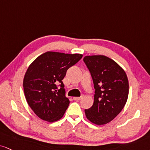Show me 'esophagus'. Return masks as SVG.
<instances>
[{"label": "esophagus", "instance_id": "34e87169", "mask_svg": "<svg viewBox=\"0 0 150 150\" xmlns=\"http://www.w3.org/2000/svg\"><path fill=\"white\" fill-rule=\"evenodd\" d=\"M81 99H82V97H74L73 98L74 100H75V101H80Z\"/></svg>", "mask_w": 150, "mask_h": 150}]
</instances>
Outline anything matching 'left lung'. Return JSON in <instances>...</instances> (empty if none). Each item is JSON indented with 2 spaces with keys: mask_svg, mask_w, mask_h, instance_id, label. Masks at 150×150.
Segmentation results:
<instances>
[{
  "mask_svg": "<svg viewBox=\"0 0 150 150\" xmlns=\"http://www.w3.org/2000/svg\"><path fill=\"white\" fill-rule=\"evenodd\" d=\"M83 60L91 74L95 89L93 105L85 110L86 116L92 123L106 125L126 104L129 95L128 78L117 62L105 55H87Z\"/></svg>",
  "mask_w": 150,
  "mask_h": 150,
  "instance_id": "1",
  "label": "left lung"
}]
</instances>
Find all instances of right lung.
Segmentation results:
<instances>
[{"label":"right lung","mask_w":150,"mask_h":150,"mask_svg":"<svg viewBox=\"0 0 150 150\" xmlns=\"http://www.w3.org/2000/svg\"><path fill=\"white\" fill-rule=\"evenodd\" d=\"M83 55L47 51L29 65L23 78L28 104L40 119L53 122L64 115L70 101L65 97L62 79L67 70L78 62ZM61 84L57 90V85Z\"/></svg>","instance_id":"1"}]
</instances>
